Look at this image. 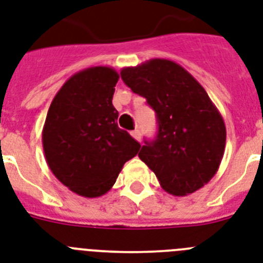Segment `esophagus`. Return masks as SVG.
<instances>
[{"label":"esophagus","instance_id":"obj_1","mask_svg":"<svg viewBox=\"0 0 263 263\" xmlns=\"http://www.w3.org/2000/svg\"><path fill=\"white\" fill-rule=\"evenodd\" d=\"M131 135H132V138L136 139V140H140V138H142V136H140V131H139V129H135V131H132Z\"/></svg>","mask_w":263,"mask_h":263}]
</instances>
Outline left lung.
<instances>
[{
    "label": "left lung",
    "instance_id": "1",
    "mask_svg": "<svg viewBox=\"0 0 263 263\" xmlns=\"http://www.w3.org/2000/svg\"><path fill=\"white\" fill-rule=\"evenodd\" d=\"M120 74L157 113V139L142 146L139 158L167 193L186 196L201 189L219 170L227 136L205 89L182 66L161 58Z\"/></svg>",
    "mask_w": 263,
    "mask_h": 263
}]
</instances>
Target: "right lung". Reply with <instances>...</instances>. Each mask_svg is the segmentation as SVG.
<instances>
[{
	"label": "right lung",
	"instance_id": "obj_1",
	"mask_svg": "<svg viewBox=\"0 0 263 263\" xmlns=\"http://www.w3.org/2000/svg\"><path fill=\"white\" fill-rule=\"evenodd\" d=\"M119 72L96 66L76 72L51 102L43 127L47 165L58 180L83 197L110 191L140 144L117 125L112 104Z\"/></svg>",
	"mask_w": 263,
	"mask_h": 263
}]
</instances>
